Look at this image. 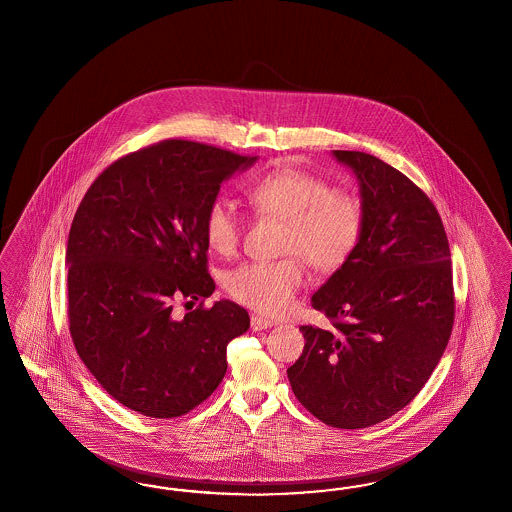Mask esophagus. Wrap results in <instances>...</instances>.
<instances>
[{"label": "esophagus", "mask_w": 512, "mask_h": 512, "mask_svg": "<svg viewBox=\"0 0 512 512\" xmlns=\"http://www.w3.org/2000/svg\"><path fill=\"white\" fill-rule=\"evenodd\" d=\"M274 325H276V323L270 321V319H266V317L251 315V328H253V330H266V328H270V326Z\"/></svg>", "instance_id": "esophagus-1"}]
</instances>
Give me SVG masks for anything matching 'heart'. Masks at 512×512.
<instances>
[{
    "mask_svg": "<svg viewBox=\"0 0 512 512\" xmlns=\"http://www.w3.org/2000/svg\"><path fill=\"white\" fill-rule=\"evenodd\" d=\"M248 201L259 216L283 219L281 261H253L227 274L225 287L236 302L264 315H281L293 308L306 281L304 261L317 270H336L357 248L364 210L357 195L330 187L321 176L296 169L276 167L246 189ZM242 217L233 202L217 197L204 214L208 246L231 255L242 238Z\"/></svg>",
    "mask_w": 512,
    "mask_h": 512,
    "instance_id": "b5f03b06",
    "label": "heart"
}]
</instances>
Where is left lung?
<instances>
[{
  "label": "left lung",
  "instance_id": "obj_1",
  "mask_svg": "<svg viewBox=\"0 0 512 512\" xmlns=\"http://www.w3.org/2000/svg\"><path fill=\"white\" fill-rule=\"evenodd\" d=\"M357 176L364 227L349 259L311 296L332 328L300 326L287 370L298 402L341 430L402 411L443 357L454 325L450 249L434 202L375 155L334 150Z\"/></svg>",
  "mask_w": 512,
  "mask_h": 512
}]
</instances>
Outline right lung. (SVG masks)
Listing matches in <instances>:
<instances>
[{"instance_id":"right-lung-1","label":"right lung","mask_w":512,"mask_h":512,"mask_svg":"<svg viewBox=\"0 0 512 512\" xmlns=\"http://www.w3.org/2000/svg\"><path fill=\"white\" fill-rule=\"evenodd\" d=\"M257 157L193 140H161L101 172L67 240V311L78 357L114 400L152 419L182 417L227 372V345L249 328L214 293L204 214L221 184Z\"/></svg>"}]
</instances>
